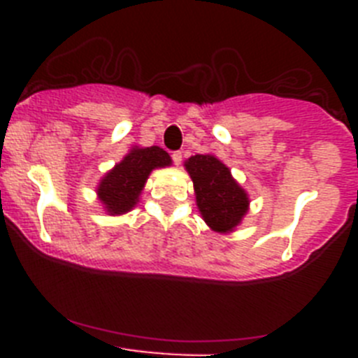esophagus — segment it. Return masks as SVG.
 <instances>
[{
	"instance_id": "1",
	"label": "esophagus",
	"mask_w": 358,
	"mask_h": 358,
	"mask_svg": "<svg viewBox=\"0 0 358 358\" xmlns=\"http://www.w3.org/2000/svg\"><path fill=\"white\" fill-rule=\"evenodd\" d=\"M172 161L176 164H181L182 163V152L181 150L173 152V154H172Z\"/></svg>"
}]
</instances>
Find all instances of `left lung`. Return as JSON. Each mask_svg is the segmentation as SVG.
<instances>
[{"label": "left lung", "instance_id": "obj_1", "mask_svg": "<svg viewBox=\"0 0 358 358\" xmlns=\"http://www.w3.org/2000/svg\"><path fill=\"white\" fill-rule=\"evenodd\" d=\"M194 181L197 206L211 229L229 233L248 213V194L231 177L229 169L210 154H197L186 161Z\"/></svg>", "mask_w": 358, "mask_h": 358}]
</instances>
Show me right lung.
Returning a JSON list of instances; mask_svg holds the SVG:
<instances>
[{"label":"right lung","instance_id":"add662e5","mask_svg":"<svg viewBox=\"0 0 358 358\" xmlns=\"http://www.w3.org/2000/svg\"><path fill=\"white\" fill-rule=\"evenodd\" d=\"M170 163V156L159 147L132 148L122 163L103 177L98 186V197L110 215L127 213L140 197L148 173Z\"/></svg>","mask_w":358,"mask_h":358}]
</instances>
